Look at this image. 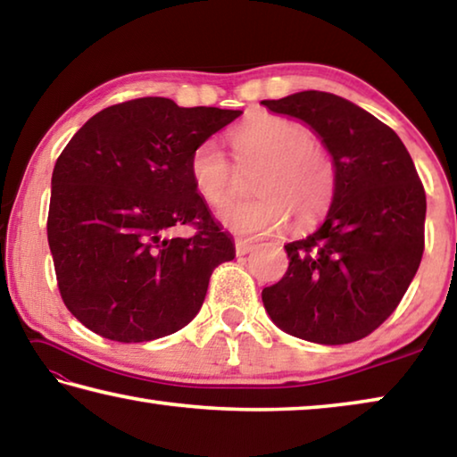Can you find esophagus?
<instances>
[{
	"label": "esophagus",
	"instance_id": "obj_1",
	"mask_svg": "<svg viewBox=\"0 0 457 457\" xmlns=\"http://www.w3.org/2000/svg\"><path fill=\"white\" fill-rule=\"evenodd\" d=\"M253 250H256V245H253V244L245 242V239H236V253H237V256H245V253H250Z\"/></svg>",
	"mask_w": 457,
	"mask_h": 457
}]
</instances>
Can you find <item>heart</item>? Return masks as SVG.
<instances>
[{
	"label": "heart",
	"mask_w": 457,
	"mask_h": 457,
	"mask_svg": "<svg viewBox=\"0 0 457 457\" xmlns=\"http://www.w3.org/2000/svg\"><path fill=\"white\" fill-rule=\"evenodd\" d=\"M237 169L258 165L252 177L256 197L228 207L221 221L239 234H272L288 218L306 229L327 212L335 193V165L304 122L258 111L228 133ZM189 179L199 197L221 210L237 193V173L213 141L193 149Z\"/></svg>",
	"instance_id": "1"
}]
</instances>
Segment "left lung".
<instances>
[{
    "instance_id": "1",
    "label": "left lung",
    "mask_w": 457,
    "mask_h": 457,
    "mask_svg": "<svg viewBox=\"0 0 457 457\" xmlns=\"http://www.w3.org/2000/svg\"><path fill=\"white\" fill-rule=\"evenodd\" d=\"M316 130L335 163L322 226L286 244L288 270L262 290L278 327L320 345L365 338L389 319L420 268L425 189L395 130L361 106L319 90L262 100Z\"/></svg>"
}]
</instances>
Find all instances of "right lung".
<instances>
[{"label":"right lung","instance_id":"1","mask_svg":"<svg viewBox=\"0 0 457 457\" xmlns=\"http://www.w3.org/2000/svg\"><path fill=\"white\" fill-rule=\"evenodd\" d=\"M242 111L145 96L87 120L52 173L48 244L60 296L84 327L146 343L189 324L231 237L189 179L197 145ZM194 234L175 238L172 229Z\"/></svg>","mask_w":457,"mask_h":457}]
</instances>
